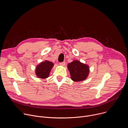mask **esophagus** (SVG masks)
Masks as SVG:
<instances>
[{"label":"esophagus","instance_id":"34e87169","mask_svg":"<svg viewBox=\"0 0 128 128\" xmlns=\"http://www.w3.org/2000/svg\"><path fill=\"white\" fill-rule=\"evenodd\" d=\"M65 62H60V65H61V66H65Z\"/></svg>","mask_w":128,"mask_h":128}]
</instances>
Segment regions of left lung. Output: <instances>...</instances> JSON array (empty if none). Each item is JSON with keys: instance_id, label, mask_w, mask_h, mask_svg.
<instances>
[{"instance_id": "1", "label": "left lung", "mask_w": 128, "mask_h": 128, "mask_svg": "<svg viewBox=\"0 0 128 128\" xmlns=\"http://www.w3.org/2000/svg\"><path fill=\"white\" fill-rule=\"evenodd\" d=\"M71 80L74 82H80L86 80L89 73L88 65L78 61L74 60L68 65Z\"/></svg>"}]
</instances>
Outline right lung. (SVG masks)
Returning a JSON list of instances; mask_svg holds the SVG:
<instances>
[{"label":"right lung","instance_id":"add662e5","mask_svg":"<svg viewBox=\"0 0 128 128\" xmlns=\"http://www.w3.org/2000/svg\"><path fill=\"white\" fill-rule=\"evenodd\" d=\"M54 64L52 62L46 61L40 63L36 68V74L41 78H46L48 77L50 72Z\"/></svg>","mask_w":128,"mask_h":128}]
</instances>
